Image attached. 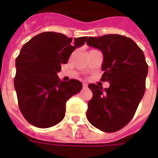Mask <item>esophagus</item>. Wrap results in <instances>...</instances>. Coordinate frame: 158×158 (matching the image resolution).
Returning a JSON list of instances; mask_svg holds the SVG:
<instances>
[{
	"label": "esophagus",
	"instance_id": "esophagus-1",
	"mask_svg": "<svg viewBox=\"0 0 158 158\" xmlns=\"http://www.w3.org/2000/svg\"><path fill=\"white\" fill-rule=\"evenodd\" d=\"M83 87H84V88H86V87H87V84H86V83H83Z\"/></svg>",
	"mask_w": 158,
	"mask_h": 158
}]
</instances>
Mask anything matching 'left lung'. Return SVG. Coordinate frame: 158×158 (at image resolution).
<instances>
[{
  "instance_id": "1",
  "label": "left lung",
  "mask_w": 158,
  "mask_h": 158,
  "mask_svg": "<svg viewBox=\"0 0 158 158\" xmlns=\"http://www.w3.org/2000/svg\"><path fill=\"white\" fill-rule=\"evenodd\" d=\"M87 44L103 54L102 81L107 89L89 84L93 96L86 113L89 122L103 132H116L133 118L146 91L148 65L142 50L120 35L89 37Z\"/></svg>"
}]
</instances>
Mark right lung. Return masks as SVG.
I'll return each instance as SVG.
<instances>
[{
  "label": "right lung",
  "mask_w": 158,
  "mask_h": 158,
  "mask_svg": "<svg viewBox=\"0 0 158 158\" xmlns=\"http://www.w3.org/2000/svg\"><path fill=\"white\" fill-rule=\"evenodd\" d=\"M87 37L69 38L62 34L44 32L23 45L16 58L14 87L19 109L32 125L45 129L65 116L66 102L82 89L77 79L61 81L57 73Z\"/></svg>",
  "instance_id": "right-lung-1"
}]
</instances>
